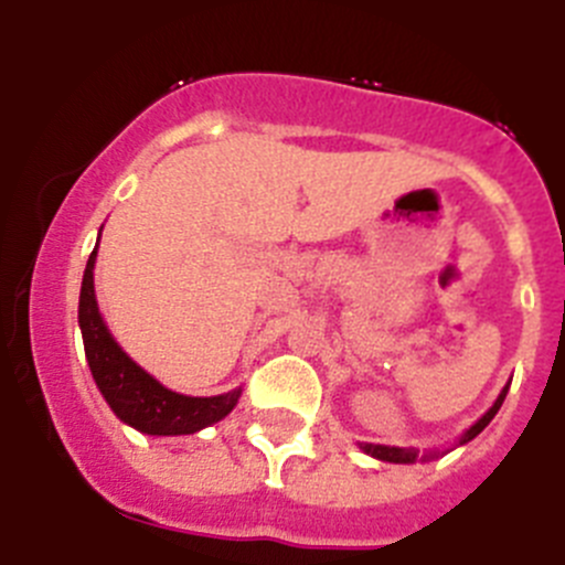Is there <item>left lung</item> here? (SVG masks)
Instances as JSON below:
<instances>
[{"mask_svg":"<svg viewBox=\"0 0 565 565\" xmlns=\"http://www.w3.org/2000/svg\"><path fill=\"white\" fill-rule=\"evenodd\" d=\"M507 391H509V387H503L501 396L495 398V404H492V407H489V411L483 413V416L478 418V422L472 424V427H469V430L463 433L461 438H458V444L472 441V438H476L478 433H481L483 427H487V424L492 422V418H495V413L501 411L503 398H507ZM362 450L367 452V456L379 458V461H391V463H413V461H418V450H413V447H384V444H362ZM430 456H436V452H430ZM430 456H422V458H430Z\"/></svg>","mask_w":565,"mask_h":565,"instance_id":"1","label":"left lung"}]
</instances>
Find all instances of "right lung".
I'll use <instances>...</instances> for the list:
<instances>
[{
	"instance_id": "1",
	"label": "right lung",
	"mask_w": 565,
	"mask_h": 565,
	"mask_svg": "<svg viewBox=\"0 0 565 565\" xmlns=\"http://www.w3.org/2000/svg\"><path fill=\"white\" fill-rule=\"evenodd\" d=\"M98 243L84 268L82 297H78V328L84 337V353L96 379L98 391L107 398L113 413L124 424L147 436H189L209 424L221 422L234 411L239 387L223 396H183L163 387L158 379L149 376L141 364H135L121 344L115 342L96 302L93 268H96Z\"/></svg>"
}]
</instances>
